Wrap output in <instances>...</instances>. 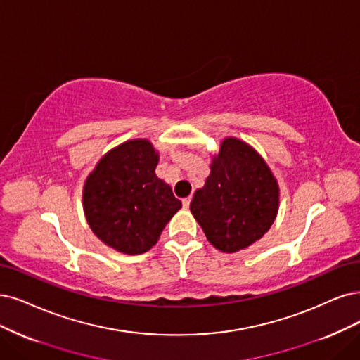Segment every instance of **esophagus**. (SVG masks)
Returning a JSON list of instances; mask_svg holds the SVG:
<instances>
[{
  "mask_svg": "<svg viewBox=\"0 0 360 360\" xmlns=\"http://www.w3.org/2000/svg\"><path fill=\"white\" fill-rule=\"evenodd\" d=\"M190 203H191V197H187V198H184V200H182V206H184L185 209L190 207Z\"/></svg>",
  "mask_w": 360,
  "mask_h": 360,
  "instance_id": "1",
  "label": "esophagus"
}]
</instances>
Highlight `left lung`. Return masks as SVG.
Wrapping results in <instances>:
<instances>
[{"label": "left lung", "instance_id": "left-lung-1", "mask_svg": "<svg viewBox=\"0 0 360 360\" xmlns=\"http://www.w3.org/2000/svg\"><path fill=\"white\" fill-rule=\"evenodd\" d=\"M190 209L207 240L221 252L233 254L270 230L278 210V185L250 145L225 138Z\"/></svg>", "mask_w": 360, "mask_h": 360}]
</instances>
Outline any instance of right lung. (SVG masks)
Returning <instances> with one entry per match:
<instances>
[{
	"instance_id": "1",
	"label": "right lung",
	"mask_w": 360,
	"mask_h": 360,
	"mask_svg": "<svg viewBox=\"0 0 360 360\" xmlns=\"http://www.w3.org/2000/svg\"><path fill=\"white\" fill-rule=\"evenodd\" d=\"M158 153L131 139L106 153L86 179L84 215L91 231L122 254L150 250L181 209L170 185L157 178Z\"/></svg>"
}]
</instances>
